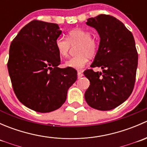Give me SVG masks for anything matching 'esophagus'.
Masks as SVG:
<instances>
[{
  "label": "esophagus",
  "mask_w": 147,
  "mask_h": 147,
  "mask_svg": "<svg viewBox=\"0 0 147 147\" xmlns=\"http://www.w3.org/2000/svg\"><path fill=\"white\" fill-rule=\"evenodd\" d=\"M83 76V73L82 71H78V78H80Z\"/></svg>",
  "instance_id": "obj_1"
}]
</instances>
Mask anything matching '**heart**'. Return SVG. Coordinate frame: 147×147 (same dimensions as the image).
Segmentation results:
<instances>
[{"instance_id":"obj_1","label":"heart","mask_w":147,"mask_h":147,"mask_svg":"<svg viewBox=\"0 0 147 147\" xmlns=\"http://www.w3.org/2000/svg\"><path fill=\"white\" fill-rule=\"evenodd\" d=\"M78 55L67 60L65 66L76 69L84 68L88 63L89 58L94 57L98 50L99 43L92 33L87 30L75 28L69 31L67 38L60 37L55 41V46L60 57H68L71 45H78Z\"/></svg>"}]
</instances>
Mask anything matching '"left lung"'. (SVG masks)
<instances>
[{"instance_id": "left-lung-1", "label": "left lung", "mask_w": 147, "mask_h": 147, "mask_svg": "<svg viewBox=\"0 0 147 147\" xmlns=\"http://www.w3.org/2000/svg\"><path fill=\"white\" fill-rule=\"evenodd\" d=\"M86 24L95 28L100 45L91 67L84 75L90 85L84 98L91 107L101 111L115 109L127 100L135 83L138 54L132 33L120 20L101 14L87 19Z\"/></svg>"}]
</instances>
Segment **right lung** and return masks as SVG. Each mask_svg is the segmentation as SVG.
Segmentation results:
<instances>
[{"label":"right lung","mask_w":147,"mask_h":147,"mask_svg":"<svg viewBox=\"0 0 147 147\" xmlns=\"http://www.w3.org/2000/svg\"><path fill=\"white\" fill-rule=\"evenodd\" d=\"M61 33L56 23L32 20L10 44L8 69L13 90L19 101L35 112L59 109L78 78L73 68L58 67L55 41Z\"/></svg>","instance_id":"add662e5"}]
</instances>
